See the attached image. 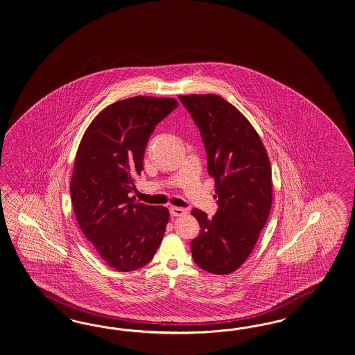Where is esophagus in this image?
Returning <instances> with one entry per match:
<instances>
[{"mask_svg":"<svg viewBox=\"0 0 355 355\" xmlns=\"http://www.w3.org/2000/svg\"><path fill=\"white\" fill-rule=\"evenodd\" d=\"M187 214V209H182V207H170V215L173 218H178V216H182Z\"/></svg>","mask_w":355,"mask_h":355,"instance_id":"obj_1","label":"esophagus"}]
</instances>
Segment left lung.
Masks as SVG:
<instances>
[{
	"label": "left lung",
	"instance_id": "8db88e82",
	"mask_svg": "<svg viewBox=\"0 0 355 355\" xmlns=\"http://www.w3.org/2000/svg\"><path fill=\"white\" fill-rule=\"evenodd\" d=\"M179 99L200 128L218 206L212 218L200 209L191 211L200 227L191 241V256L206 272L232 273L252 252L269 216L270 162L252 125L225 99L215 94Z\"/></svg>",
	"mask_w": 355,
	"mask_h": 355
}]
</instances>
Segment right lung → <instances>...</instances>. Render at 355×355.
Masks as SVG:
<instances>
[{
    "label": "right lung",
    "instance_id": "add662e5",
    "mask_svg": "<svg viewBox=\"0 0 355 355\" xmlns=\"http://www.w3.org/2000/svg\"><path fill=\"white\" fill-rule=\"evenodd\" d=\"M178 105L171 98L150 96L113 103L78 146L71 182L74 215L101 259L119 272L143 268L162 242L168 209L137 203L130 194L149 137Z\"/></svg>",
    "mask_w": 355,
    "mask_h": 355
}]
</instances>
